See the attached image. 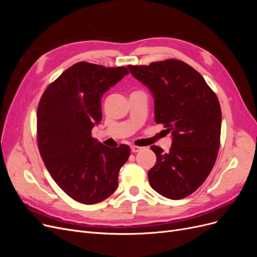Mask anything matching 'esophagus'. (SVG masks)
Masks as SVG:
<instances>
[{"label": "esophagus", "instance_id": "obj_1", "mask_svg": "<svg viewBox=\"0 0 257 257\" xmlns=\"http://www.w3.org/2000/svg\"><path fill=\"white\" fill-rule=\"evenodd\" d=\"M143 149L142 147H138V146H131V150L133 153H136V152H139Z\"/></svg>", "mask_w": 257, "mask_h": 257}]
</instances>
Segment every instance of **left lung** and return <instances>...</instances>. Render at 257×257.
I'll use <instances>...</instances> for the list:
<instances>
[{
	"mask_svg": "<svg viewBox=\"0 0 257 257\" xmlns=\"http://www.w3.org/2000/svg\"><path fill=\"white\" fill-rule=\"evenodd\" d=\"M127 67L153 94L155 122L164 124L173 135L167 153L151 147L157 163L148 172L149 183L162 196L182 199L205 182L217 158L219 99L203 76L183 61L168 59Z\"/></svg>",
	"mask_w": 257,
	"mask_h": 257,
	"instance_id": "left-lung-1",
	"label": "left lung"
}]
</instances>
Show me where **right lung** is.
<instances>
[{"label": "right lung", "instance_id": "add662e5", "mask_svg": "<svg viewBox=\"0 0 257 257\" xmlns=\"http://www.w3.org/2000/svg\"><path fill=\"white\" fill-rule=\"evenodd\" d=\"M127 74L124 66L78 62L48 85L38 104L41 157L53 180L78 203L93 205L109 197L131 154L127 145L108 148L91 133L102 120L103 94Z\"/></svg>", "mask_w": 257, "mask_h": 257}]
</instances>
